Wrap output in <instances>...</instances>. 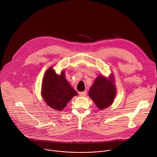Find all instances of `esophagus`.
I'll list each match as a JSON object with an SVG mask.
<instances>
[{"label":"esophagus","mask_w":157,"mask_h":157,"mask_svg":"<svg viewBox=\"0 0 157 157\" xmlns=\"http://www.w3.org/2000/svg\"><path fill=\"white\" fill-rule=\"evenodd\" d=\"M79 94L82 97H85L86 95V90H85V91H83V92H79Z\"/></svg>","instance_id":"1"}]
</instances>
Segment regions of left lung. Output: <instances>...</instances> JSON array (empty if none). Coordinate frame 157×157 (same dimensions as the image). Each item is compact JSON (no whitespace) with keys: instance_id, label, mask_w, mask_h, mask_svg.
I'll list each match as a JSON object with an SVG mask.
<instances>
[{"instance_id":"1","label":"left lung","mask_w":157,"mask_h":157,"mask_svg":"<svg viewBox=\"0 0 157 157\" xmlns=\"http://www.w3.org/2000/svg\"><path fill=\"white\" fill-rule=\"evenodd\" d=\"M116 95L113 75L109 78L98 76L89 90V96L100 109H104L112 105Z\"/></svg>"}]
</instances>
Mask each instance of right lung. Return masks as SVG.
Wrapping results in <instances>:
<instances>
[{"label": "right lung", "mask_w": 157, "mask_h": 157, "mask_svg": "<svg viewBox=\"0 0 157 157\" xmlns=\"http://www.w3.org/2000/svg\"><path fill=\"white\" fill-rule=\"evenodd\" d=\"M65 72L57 75L52 67L45 72L42 85V95L46 103L54 109L62 111L77 92L66 80Z\"/></svg>", "instance_id": "right-lung-1"}]
</instances>
